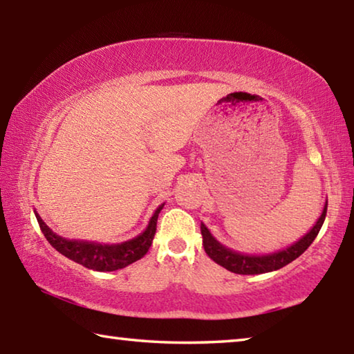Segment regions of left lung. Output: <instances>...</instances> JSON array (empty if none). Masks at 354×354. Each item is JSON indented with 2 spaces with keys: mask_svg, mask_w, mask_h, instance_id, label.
Segmentation results:
<instances>
[{
  "mask_svg": "<svg viewBox=\"0 0 354 354\" xmlns=\"http://www.w3.org/2000/svg\"><path fill=\"white\" fill-rule=\"evenodd\" d=\"M326 209H328V200L325 201L323 211L320 217L317 218L315 225L310 227L309 232H306L301 239H298L297 242L286 248H281L274 253L267 254H247V253H239L231 248L225 247L223 243H220L215 239L211 231L207 230L205 223H201V236H203V247H205L206 254L211 257L214 262H217L218 266L225 267L226 270L237 274H261L268 273L283 268L287 263L295 261L298 256H301L304 251L309 248V245L315 241L317 234H319L320 227L325 221L326 217Z\"/></svg>",
  "mask_w": 354,
  "mask_h": 354,
  "instance_id": "8db88e82",
  "label": "left lung"
}]
</instances>
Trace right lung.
I'll return each mask as SVG.
<instances>
[{
	"label": "right lung",
	"instance_id": "add662e5",
	"mask_svg": "<svg viewBox=\"0 0 354 354\" xmlns=\"http://www.w3.org/2000/svg\"><path fill=\"white\" fill-rule=\"evenodd\" d=\"M164 203L156 209L153 217L149 218L145 231L140 232L134 239H129L122 243H98L87 241H76V239H65L56 234L55 231L48 226L40 215L35 212V218L39 221V226L46 241L51 243V247L57 250L68 259L75 261L81 266L91 268L97 272H113L118 268H124L129 263L142 259L148 253L151 247L153 239L156 234V223H158L159 212L162 211Z\"/></svg>",
	"mask_w": 354,
	"mask_h": 354
}]
</instances>
